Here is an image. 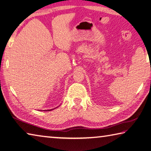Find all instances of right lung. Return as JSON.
I'll return each mask as SVG.
<instances>
[{"label":"right lung","mask_w":151,"mask_h":151,"mask_svg":"<svg viewBox=\"0 0 151 151\" xmlns=\"http://www.w3.org/2000/svg\"><path fill=\"white\" fill-rule=\"evenodd\" d=\"M50 110H45V111H50Z\"/></svg>","instance_id":"obj_1"}]
</instances>
